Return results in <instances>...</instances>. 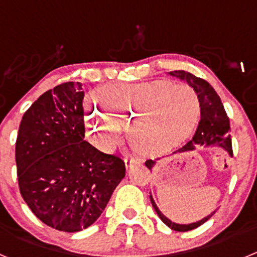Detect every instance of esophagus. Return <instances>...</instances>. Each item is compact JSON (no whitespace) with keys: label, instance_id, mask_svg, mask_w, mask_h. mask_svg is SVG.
<instances>
[{"label":"esophagus","instance_id":"34e87169","mask_svg":"<svg viewBox=\"0 0 257 257\" xmlns=\"http://www.w3.org/2000/svg\"><path fill=\"white\" fill-rule=\"evenodd\" d=\"M124 162H126V167H128V166H139L142 163V160L136 158V157H131V158H126Z\"/></svg>","mask_w":257,"mask_h":257}]
</instances>
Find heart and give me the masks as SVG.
Here are the masks:
<instances>
[{
	"label": "heart",
	"instance_id": "heart-1",
	"mask_svg": "<svg viewBox=\"0 0 257 257\" xmlns=\"http://www.w3.org/2000/svg\"><path fill=\"white\" fill-rule=\"evenodd\" d=\"M101 112L91 105L88 130L99 134L100 147L110 151L128 127L131 144L142 153L158 154L180 144L199 115V97L188 85L167 81L131 83L103 88Z\"/></svg>",
	"mask_w": 257,
	"mask_h": 257
}]
</instances>
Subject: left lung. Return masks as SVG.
<instances>
[{"mask_svg": "<svg viewBox=\"0 0 257 257\" xmlns=\"http://www.w3.org/2000/svg\"><path fill=\"white\" fill-rule=\"evenodd\" d=\"M170 74L178 78L184 79L185 82L189 83L196 92L198 94L199 97V105H201V119H199L198 127L192 138V140L184 145L183 148L178 149V152H190L194 151L199 147V145H211L216 144L221 148L225 149L230 156H233V148H231V138H230V122H229V117L226 114L224 105H222L221 100H220L219 95L213 90L212 86L205 81L203 78L196 77L194 74L185 72V70H174L170 72ZM154 161L148 160L145 162V166L149 170H152L154 165ZM151 202L153 205L154 210H156L157 215L160 216V219L165 222L166 225L171 228L172 230L176 231H188L193 230V229L201 226L203 222L207 221L211 216L208 215L207 217L202 219L201 221L193 222V224H188V225H181V224H175V222L170 221L167 217L158 210V207L154 203L153 198L151 196Z\"/></svg>", "mask_w": 257, "mask_h": 257, "instance_id": "1", "label": "left lung"}]
</instances>
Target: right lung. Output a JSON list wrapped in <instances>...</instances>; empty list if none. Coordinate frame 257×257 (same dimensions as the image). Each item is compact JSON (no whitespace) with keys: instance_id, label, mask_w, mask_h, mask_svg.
<instances>
[{"instance_id":"add662e5","label":"right lung","mask_w":257,"mask_h":257,"mask_svg":"<svg viewBox=\"0 0 257 257\" xmlns=\"http://www.w3.org/2000/svg\"><path fill=\"white\" fill-rule=\"evenodd\" d=\"M78 82L41 95L22 118L15 143L23 199L47 226L73 233L94 224L123 179L124 161L85 139Z\"/></svg>"}]
</instances>
